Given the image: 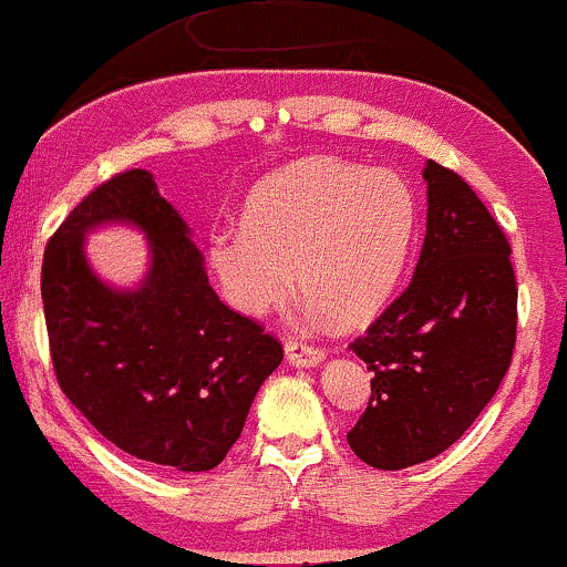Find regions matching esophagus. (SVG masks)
<instances>
[{"label":"esophagus","mask_w":567,"mask_h":567,"mask_svg":"<svg viewBox=\"0 0 567 567\" xmlns=\"http://www.w3.org/2000/svg\"><path fill=\"white\" fill-rule=\"evenodd\" d=\"M286 359H289L291 364H297V368H313V364H319L321 359H324V349L310 346L300 338H289L286 340Z\"/></svg>","instance_id":"obj_1"}]
</instances>
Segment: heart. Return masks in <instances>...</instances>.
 <instances>
[{"instance_id":"1","label":"heart","mask_w":567,"mask_h":567,"mask_svg":"<svg viewBox=\"0 0 567 567\" xmlns=\"http://www.w3.org/2000/svg\"><path fill=\"white\" fill-rule=\"evenodd\" d=\"M416 237L403 175L316 156L267 175L243 205V227L216 229L208 261L224 300L265 316L300 289L313 310L362 324L392 300Z\"/></svg>"}]
</instances>
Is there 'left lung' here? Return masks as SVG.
<instances>
[{"mask_svg":"<svg viewBox=\"0 0 567 567\" xmlns=\"http://www.w3.org/2000/svg\"><path fill=\"white\" fill-rule=\"evenodd\" d=\"M424 181L427 235L416 272L351 343L373 381L349 446L379 471L419 465L460 441L516 346L508 237L454 169L430 159Z\"/></svg>","mask_w":567,"mask_h":567,"instance_id":"1","label":"left lung"}]
</instances>
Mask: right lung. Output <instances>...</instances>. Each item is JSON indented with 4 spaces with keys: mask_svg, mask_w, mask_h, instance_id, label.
Masks as SVG:
<instances>
[{
    "mask_svg": "<svg viewBox=\"0 0 567 567\" xmlns=\"http://www.w3.org/2000/svg\"><path fill=\"white\" fill-rule=\"evenodd\" d=\"M105 220L150 235L152 270L135 292L105 287L82 257V235ZM40 286L62 392L121 452L167 471L216 467L284 359L276 334L218 300L184 218L145 169L75 205L48 240Z\"/></svg>",
    "mask_w": 567,
    "mask_h": 567,
    "instance_id": "add662e5",
    "label": "right lung"
}]
</instances>
